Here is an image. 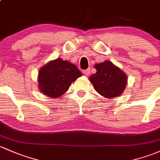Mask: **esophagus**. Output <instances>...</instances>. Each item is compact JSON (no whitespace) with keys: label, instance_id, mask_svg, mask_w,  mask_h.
Returning a JSON list of instances; mask_svg holds the SVG:
<instances>
[{"label":"esophagus","instance_id":"obj_1","mask_svg":"<svg viewBox=\"0 0 160 160\" xmlns=\"http://www.w3.org/2000/svg\"><path fill=\"white\" fill-rule=\"evenodd\" d=\"M83 74L85 75H88L89 73H90V68H88V69H85V70H83Z\"/></svg>","mask_w":160,"mask_h":160}]
</instances>
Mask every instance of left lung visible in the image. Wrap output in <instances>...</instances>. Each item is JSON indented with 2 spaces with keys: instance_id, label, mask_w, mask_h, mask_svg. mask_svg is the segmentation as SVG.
<instances>
[{
  "instance_id": "left-lung-1",
  "label": "left lung",
  "mask_w": 160,
  "mask_h": 160,
  "mask_svg": "<svg viewBox=\"0 0 160 160\" xmlns=\"http://www.w3.org/2000/svg\"><path fill=\"white\" fill-rule=\"evenodd\" d=\"M97 72L89 77L96 92L108 98H114L123 93L128 83V75L111 61L94 66Z\"/></svg>"
}]
</instances>
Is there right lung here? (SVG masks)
Listing matches in <instances>:
<instances>
[{"mask_svg": "<svg viewBox=\"0 0 160 160\" xmlns=\"http://www.w3.org/2000/svg\"><path fill=\"white\" fill-rule=\"evenodd\" d=\"M82 75L75 65L58 58L39 69V88L47 97L57 98L66 93L72 82Z\"/></svg>", "mask_w": 160, "mask_h": 160, "instance_id": "right-lung-1", "label": "right lung"}]
</instances>
